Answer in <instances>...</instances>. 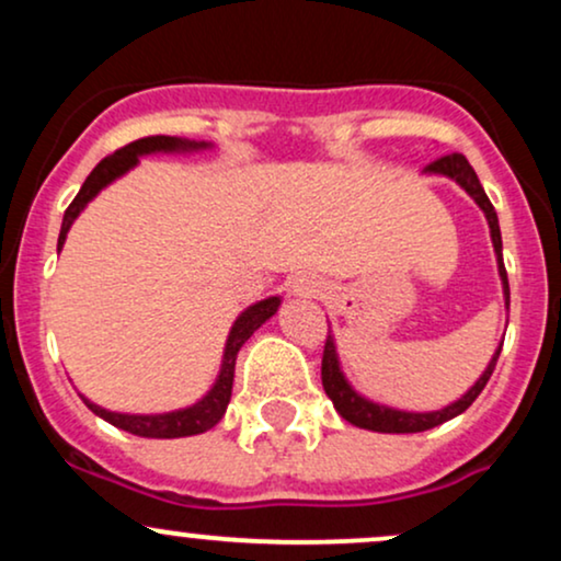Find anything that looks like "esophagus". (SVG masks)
Returning <instances> with one entry per match:
<instances>
[{
  "instance_id": "obj_1",
  "label": "esophagus",
  "mask_w": 561,
  "mask_h": 561,
  "mask_svg": "<svg viewBox=\"0 0 561 561\" xmlns=\"http://www.w3.org/2000/svg\"><path fill=\"white\" fill-rule=\"evenodd\" d=\"M287 289L289 295H295V298H317L321 293V282L308 274H298L287 282Z\"/></svg>"
}]
</instances>
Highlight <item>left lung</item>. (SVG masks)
<instances>
[{"label": "left lung", "instance_id": "1", "mask_svg": "<svg viewBox=\"0 0 561 561\" xmlns=\"http://www.w3.org/2000/svg\"><path fill=\"white\" fill-rule=\"evenodd\" d=\"M422 173L424 176H446V179H450V182H456L469 197L474 199V203H478V208L482 210V214H485L488 229H491V242L495 250V263H499L501 289H504V302L508 308V279H506V268H504V253H501V250H504V244H501L499 216H495L491 199H488L485 190H482L478 173H474L472 165H469V160L465 156H459V152L435 160V163H430ZM501 345L504 343H499V347H495V353L491 356V362H488L485 371L474 379L472 388H469L461 398H456L454 403L443 405V409H435V411L396 409V405L371 401V398L362 396V392L353 388L351 379L345 377L343 364H340V356H337V343H334V334L327 337V345H324V358H321V385H324V392L330 396V401L334 403V409H337V414L343 416L345 422H351L353 427L371 430V433H424V430H433V427H437V424L465 414L469 405L474 403V398L480 396L482 388L488 385V379H491V375H493L495 362H499Z\"/></svg>", "mask_w": 561, "mask_h": 561}]
</instances>
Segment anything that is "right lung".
Instances as JSON below:
<instances>
[{
    "label": "right lung",
    "mask_w": 561,
    "mask_h": 561,
    "mask_svg": "<svg viewBox=\"0 0 561 561\" xmlns=\"http://www.w3.org/2000/svg\"><path fill=\"white\" fill-rule=\"evenodd\" d=\"M214 141H195V139H184V137H147V139H137L131 145H126L124 150L113 152L105 160L96 163V169L89 173L87 182L79 190V195L73 197V203L68 205L66 216H62V227H60V237H57V253L66 244V237L73 221L83 214L92 199L100 195L105 186H111L115 179L126 176L128 171L137 169L139 158L145 156H190V152H199V150H210ZM282 298L279 295H272V298H263L253 306H248L240 317L234 319L231 324L227 345H224V356H221V369H218L216 382L210 385V390L205 392L199 401L192 405H184V409H173V411H163V414H124V411H111L102 409L94 401H89L87 396L83 403L94 411L100 420L111 422L113 427L126 430V433L139 435V437H186V435H199L208 433L210 427H216L221 422V416L227 414V405L231 398V382H234V364H237V353L240 347L248 343V337L253 334L259 327L266 324L268 319L279 311Z\"/></svg>",
    "instance_id": "obj_1"
}]
</instances>
